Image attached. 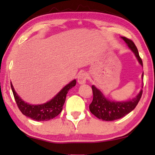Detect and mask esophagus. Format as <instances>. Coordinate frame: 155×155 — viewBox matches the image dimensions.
Returning a JSON list of instances; mask_svg holds the SVG:
<instances>
[{"label": "esophagus", "mask_w": 155, "mask_h": 155, "mask_svg": "<svg viewBox=\"0 0 155 155\" xmlns=\"http://www.w3.org/2000/svg\"><path fill=\"white\" fill-rule=\"evenodd\" d=\"M87 78V74L85 72H81L78 76V83L81 85H83V84L85 83Z\"/></svg>", "instance_id": "esophagus-1"}]
</instances>
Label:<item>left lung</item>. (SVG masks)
Instances as JSON below:
<instances>
[{
  "label": "left lung",
  "mask_w": 155,
  "mask_h": 155,
  "mask_svg": "<svg viewBox=\"0 0 155 155\" xmlns=\"http://www.w3.org/2000/svg\"><path fill=\"white\" fill-rule=\"evenodd\" d=\"M122 38L135 54L139 63L143 66L142 60L140 57L138 50L134 42L130 39H128L125 37H122ZM142 78H143V72ZM91 89L93 91V101L90 104V111L98 118L105 120V121L116 120L122 118L126 115L129 114L137 105L143 93L142 90H141L138 95L130 101L116 102L111 101L107 99L104 96L103 93L94 85L91 86Z\"/></svg>",
  "instance_id": "left-lung-1"
}]
</instances>
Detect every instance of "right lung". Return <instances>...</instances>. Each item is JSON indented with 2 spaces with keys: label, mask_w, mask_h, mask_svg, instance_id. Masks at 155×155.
I'll use <instances>...</instances> for the list:
<instances>
[{
  "label": "right lung",
  "mask_w": 155,
  "mask_h": 155,
  "mask_svg": "<svg viewBox=\"0 0 155 155\" xmlns=\"http://www.w3.org/2000/svg\"><path fill=\"white\" fill-rule=\"evenodd\" d=\"M76 83V80H73L65 85L51 101L46 103L37 105L29 104L23 101L15 91L12 83L11 87L17 105L23 115L36 121H48L53 119L61 113L68 91L75 86Z\"/></svg>",
  "instance_id": "obj_1"
}]
</instances>
